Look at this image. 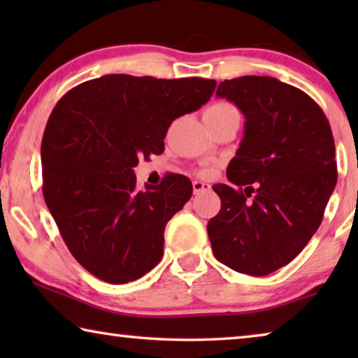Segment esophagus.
<instances>
[{"instance_id": "obj_1", "label": "esophagus", "mask_w": 358, "mask_h": 358, "mask_svg": "<svg viewBox=\"0 0 358 358\" xmlns=\"http://www.w3.org/2000/svg\"><path fill=\"white\" fill-rule=\"evenodd\" d=\"M210 185L208 183H203V181H192V189H194V194H201L203 191H208L210 189Z\"/></svg>"}]
</instances>
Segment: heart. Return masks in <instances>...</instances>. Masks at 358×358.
I'll use <instances>...</instances> for the list:
<instances>
[{
	"label": "heart",
	"mask_w": 358,
	"mask_h": 358,
	"mask_svg": "<svg viewBox=\"0 0 358 358\" xmlns=\"http://www.w3.org/2000/svg\"><path fill=\"white\" fill-rule=\"evenodd\" d=\"M238 112L232 104L229 102H216V104H211L210 107L205 108L203 118H222L226 115ZM202 173H208V171H202Z\"/></svg>",
	"instance_id": "heart-1"
}]
</instances>
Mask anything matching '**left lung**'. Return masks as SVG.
I'll use <instances>...</instances> for the list:
<instances>
[{
    "label": "left lung",
    "instance_id": "obj_1",
    "mask_svg": "<svg viewBox=\"0 0 358 358\" xmlns=\"http://www.w3.org/2000/svg\"><path fill=\"white\" fill-rule=\"evenodd\" d=\"M243 112L245 137L229 162L232 185H215L221 210L207 232L215 257L264 276L301 252L322 222L338 172L325 113L305 92L245 76L216 90Z\"/></svg>",
    "mask_w": 358,
    "mask_h": 358
}]
</instances>
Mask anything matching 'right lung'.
Listing matches in <instances>:
<instances>
[{
	"label": "right lung",
	"instance_id": "1",
	"mask_svg": "<svg viewBox=\"0 0 358 358\" xmlns=\"http://www.w3.org/2000/svg\"><path fill=\"white\" fill-rule=\"evenodd\" d=\"M215 88L201 77L108 74L57 102L41 145L42 192L68 250L96 278L124 284L159 264L166 224L192 185L172 173L138 191L132 169L161 155L172 121L201 108Z\"/></svg>",
	"mask_w": 358,
	"mask_h": 358
}]
</instances>
